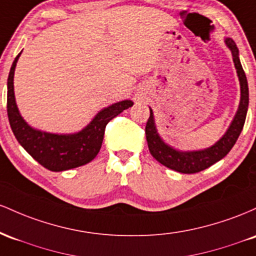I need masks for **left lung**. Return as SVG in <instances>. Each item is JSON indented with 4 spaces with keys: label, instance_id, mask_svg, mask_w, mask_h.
I'll return each mask as SVG.
<instances>
[{
    "label": "left lung",
    "instance_id": "1",
    "mask_svg": "<svg viewBox=\"0 0 256 256\" xmlns=\"http://www.w3.org/2000/svg\"><path fill=\"white\" fill-rule=\"evenodd\" d=\"M225 44L231 50L238 80H240V100L237 112L234 114L231 124L228 126V130L214 145L203 148V150L194 151H182L168 145L157 132L154 111L150 108V117H148L145 128L148 150H150V154L154 156V158L158 160L160 164L166 166V168L184 174H194L204 170V169L213 166L214 163L222 160L231 151V148L237 142L238 136H240V132H242L249 104L248 82H246V74H244L242 64H240V52H238L236 43L234 40L228 37V38H225Z\"/></svg>",
    "mask_w": 256,
    "mask_h": 256
}]
</instances>
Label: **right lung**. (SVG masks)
<instances>
[{
  "label": "right lung",
  "mask_w": 256,
  "mask_h": 256,
  "mask_svg": "<svg viewBox=\"0 0 256 256\" xmlns=\"http://www.w3.org/2000/svg\"><path fill=\"white\" fill-rule=\"evenodd\" d=\"M20 54L22 52L14 59L7 81V114L14 136L28 154L48 170H68L90 163L100 151L106 124L134 102L122 100L102 108L77 133H48L32 128L20 114L14 96V71Z\"/></svg>",
  "instance_id": "right-lung-1"
}]
</instances>
